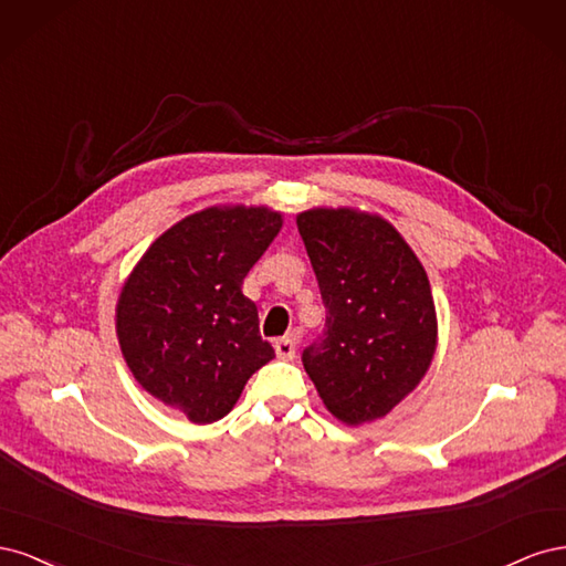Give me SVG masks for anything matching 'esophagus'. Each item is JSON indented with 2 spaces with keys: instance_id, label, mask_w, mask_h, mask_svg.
Returning a JSON list of instances; mask_svg holds the SVG:
<instances>
[{
  "instance_id": "1",
  "label": "esophagus",
  "mask_w": 566,
  "mask_h": 566,
  "mask_svg": "<svg viewBox=\"0 0 566 566\" xmlns=\"http://www.w3.org/2000/svg\"><path fill=\"white\" fill-rule=\"evenodd\" d=\"M273 349H276V356L283 358V361H293L297 347H295V339L293 337H281L273 342Z\"/></svg>"
}]
</instances>
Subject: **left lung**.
I'll list each match as a JSON object with an SVG mask.
<instances>
[{
  "label": "left lung",
  "mask_w": 566,
  "mask_h": 566,
  "mask_svg": "<svg viewBox=\"0 0 566 566\" xmlns=\"http://www.w3.org/2000/svg\"><path fill=\"white\" fill-rule=\"evenodd\" d=\"M325 328L302 364L345 424L385 418L413 391L437 352V310L424 266L380 214L312 208L297 214Z\"/></svg>",
  "instance_id": "8db88e82"
}]
</instances>
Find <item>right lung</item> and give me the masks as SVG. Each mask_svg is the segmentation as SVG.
I'll return each mask as SVG.
<instances>
[{"label":"right lung","instance_id":"right-lung-1","mask_svg":"<svg viewBox=\"0 0 566 566\" xmlns=\"http://www.w3.org/2000/svg\"><path fill=\"white\" fill-rule=\"evenodd\" d=\"M283 227L266 205H217L150 243L119 290L115 333L150 397L196 422L224 418L273 347L243 279Z\"/></svg>","mask_w":566,"mask_h":566}]
</instances>
